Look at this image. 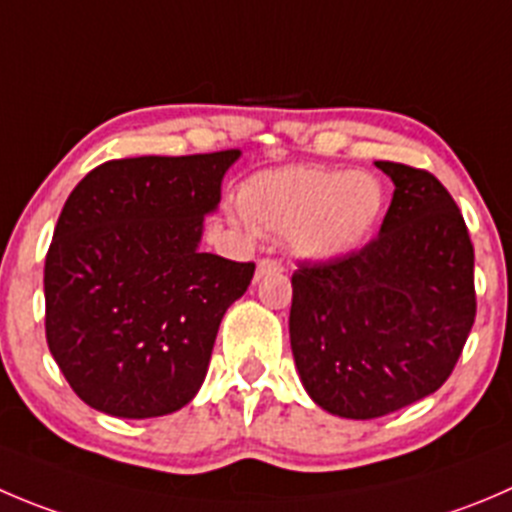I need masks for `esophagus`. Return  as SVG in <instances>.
<instances>
[{
  "label": "esophagus",
  "mask_w": 512,
  "mask_h": 512,
  "mask_svg": "<svg viewBox=\"0 0 512 512\" xmlns=\"http://www.w3.org/2000/svg\"><path fill=\"white\" fill-rule=\"evenodd\" d=\"M285 267H282L280 260H270V257H262V260H257V270H255V280H260V277L265 275H272V272H282Z\"/></svg>",
  "instance_id": "1"
}]
</instances>
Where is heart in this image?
<instances>
[{
	"instance_id": "obj_1",
	"label": "heart",
	"mask_w": 512,
	"mask_h": 512,
	"mask_svg": "<svg viewBox=\"0 0 512 512\" xmlns=\"http://www.w3.org/2000/svg\"><path fill=\"white\" fill-rule=\"evenodd\" d=\"M382 185L370 172L287 167L250 177L237 220L245 230L285 235L302 260H335L357 250L382 215Z\"/></svg>"
}]
</instances>
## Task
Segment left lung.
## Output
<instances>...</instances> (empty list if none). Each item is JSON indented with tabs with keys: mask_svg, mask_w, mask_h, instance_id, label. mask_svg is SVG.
<instances>
[{
	"mask_svg": "<svg viewBox=\"0 0 512 512\" xmlns=\"http://www.w3.org/2000/svg\"><path fill=\"white\" fill-rule=\"evenodd\" d=\"M395 192L380 235L292 275L290 345L322 410L372 420L428 398L475 322V252L435 175L375 162Z\"/></svg>",
	"mask_w": 512,
	"mask_h": 512,
	"instance_id": "obj_1",
	"label": "left lung"
}]
</instances>
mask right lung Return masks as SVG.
<instances>
[{
    "label": "right lung",
    "instance_id": "obj_1",
    "mask_svg": "<svg viewBox=\"0 0 512 512\" xmlns=\"http://www.w3.org/2000/svg\"><path fill=\"white\" fill-rule=\"evenodd\" d=\"M240 150L127 157L67 197L44 260V330L69 388L114 418L185 408L255 262L200 250Z\"/></svg>",
    "mask_w": 512,
    "mask_h": 512
}]
</instances>
